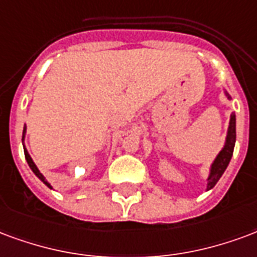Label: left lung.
Masks as SVG:
<instances>
[{"mask_svg": "<svg viewBox=\"0 0 257 257\" xmlns=\"http://www.w3.org/2000/svg\"><path fill=\"white\" fill-rule=\"evenodd\" d=\"M226 95H227V98H230V95H228L227 93H226ZM234 145H235V115L231 113L224 147L222 148V151L219 152V155L216 156V159L213 160L212 166H211L209 177H208L207 179V190L212 189L213 186L216 185V182H218L219 179H220V177L223 175V172L226 171L228 163L231 160V156H233Z\"/></svg>", "mask_w": 257, "mask_h": 257, "instance_id": "8db88e82", "label": "left lung"}]
</instances>
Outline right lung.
Returning <instances> with one entry per match:
<instances>
[{"instance_id":"right-lung-1","label":"right lung","mask_w":257,"mask_h":257,"mask_svg":"<svg viewBox=\"0 0 257 257\" xmlns=\"http://www.w3.org/2000/svg\"><path fill=\"white\" fill-rule=\"evenodd\" d=\"M24 137H26V126H24V130H23V138H22V141H23V142H24ZM23 148H24V156H26V160H27V163H29L30 168H31V170H33L34 174H35V175H37V177H38L39 179H41V181H42V182H44L45 185H46V186H48V188L52 189V186H50V183L48 182V181H46V179H45L44 175H42V174H41V172H39L38 167H37V166H35V163L33 162V159H31V156H30V155H29V152H27V149H26V147H24V145H23Z\"/></svg>"}]
</instances>
